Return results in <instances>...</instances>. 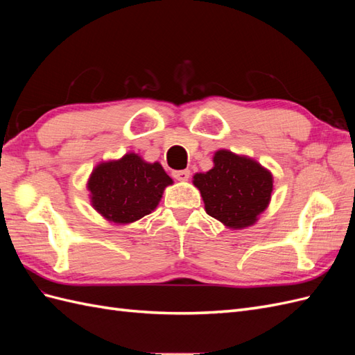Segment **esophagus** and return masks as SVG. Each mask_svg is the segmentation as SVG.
Segmentation results:
<instances>
[{
	"mask_svg": "<svg viewBox=\"0 0 355 355\" xmlns=\"http://www.w3.org/2000/svg\"><path fill=\"white\" fill-rule=\"evenodd\" d=\"M171 176H173L176 180L185 182V180L189 179L191 171L188 168H185V170H175V171H171Z\"/></svg>",
	"mask_w": 355,
	"mask_h": 355,
	"instance_id": "34e87169",
	"label": "esophagus"
}]
</instances>
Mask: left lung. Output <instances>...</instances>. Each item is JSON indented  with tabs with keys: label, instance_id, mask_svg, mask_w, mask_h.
I'll return each mask as SVG.
<instances>
[{
	"label": "left lung",
	"instance_id": "obj_1",
	"mask_svg": "<svg viewBox=\"0 0 355 355\" xmlns=\"http://www.w3.org/2000/svg\"><path fill=\"white\" fill-rule=\"evenodd\" d=\"M213 163L214 167L207 173L194 176L207 214L230 228L254 223L271 198L270 171L256 161L230 151H218Z\"/></svg>",
	"mask_w": 355,
	"mask_h": 355
}]
</instances>
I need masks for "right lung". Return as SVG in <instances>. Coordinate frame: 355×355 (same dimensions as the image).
Returning a JSON list of instances; mask_svg holds the SVG:
<instances>
[{
    "instance_id": "right-lung-1",
    "label": "right lung",
    "mask_w": 355,
    "mask_h": 355,
    "mask_svg": "<svg viewBox=\"0 0 355 355\" xmlns=\"http://www.w3.org/2000/svg\"><path fill=\"white\" fill-rule=\"evenodd\" d=\"M158 163H145L136 154L102 163L89 180L92 204L102 216L116 223H130L151 213L171 184Z\"/></svg>"
}]
</instances>
